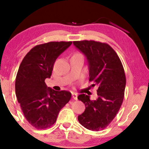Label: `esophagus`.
Here are the masks:
<instances>
[{"label": "esophagus", "mask_w": 149, "mask_h": 149, "mask_svg": "<svg viewBox=\"0 0 149 149\" xmlns=\"http://www.w3.org/2000/svg\"><path fill=\"white\" fill-rule=\"evenodd\" d=\"M72 98L75 100H77V95L76 94V93H72Z\"/></svg>", "instance_id": "34e87169"}]
</instances>
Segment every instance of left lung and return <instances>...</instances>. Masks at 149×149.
I'll list each match as a JSON object with an SVG mask.
<instances>
[{
  "label": "left lung",
  "instance_id": "1",
  "mask_svg": "<svg viewBox=\"0 0 149 149\" xmlns=\"http://www.w3.org/2000/svg\"><path fill=\"white\" fill-rule=\"evenodd\" d=\"M73 44L86 57L89 65V81L98 87V97L82 93L77 99L85 106L78 121L87 130L105 129L114 120L123 102L126 84L122 62L109 45L95 41H74Z\"/></svg>",
  "mask_w": 149,
  "mask_h": 149
}]
</instances>
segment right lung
<instances>
[{
    "label": "right lung",
    "instance_id": "1",
    "mask_svg": "<svg viewBox=\"0 0 149 149\" xmlns=\"http://www.w3.org/2000/svg\"><path fill=\"white\" fill-rule=\"evenodd\" d=\"M72 43L54 41L38 45L20 64L15 83L16 97L25 118L37 129L53 125L60 110L71 99V93L52 89L45 80L51 76L57 58Z\"/></svg>",
    "mask_w": 149,
    "mask_h": 149
}]
</instances>
